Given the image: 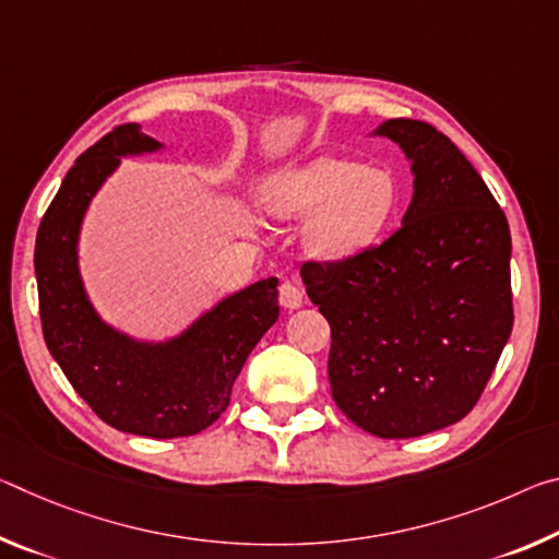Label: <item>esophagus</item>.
Instances as JSON below:
<instances>
[{"instance_id": "obj_1", "label": "esophagus", "mask_w": 559, "mask_h": 559, "mask_svg": "<svg viewBox=\"0 0 559 559\" xmlns=\"http://www.w3.org/2000/svg\"><path fill=\"white\" fill-rule=\"evenodd\" d=\"M278 300L286 310H296L302 306V290L293 281H283L278 288Z\"/></svg>"}]
</instances>
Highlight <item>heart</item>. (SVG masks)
<instances>
[{"mask_svg":"<svg viewBox=\"0 0 559 559\" xmlns=\"http://www.w3.org/2000/svg\"><path fill=\"white\" fill-rule=\"evenodd\" d=\"M392 177L353 159L320 157L273 179L266 206L283 219L310 217L306 243L316 257L345 259L370 246L394 210Z\"/></svg>","mask_w":559,"mask_h":559,"instance_id":"obj_1","label":"heart"}]
</instances>
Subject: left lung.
I'll use <instances>...</instances> for the list:
<instances>
[{
  "label": "left lung",
  "mask_w": 559,
  "mask_h": 559,
  "mask_svg": "<svg viewBox=\"0 0 559 559\" xmlns=\"http://www.w3.org/2000/svg\"><path fill=\"white\" fill-rule=\"evenodd\" d=\"M380 135L412 159L402 226L353 257L308 259L300 276L330 323L340 412L372 437L412 439L461 421L496 370L513 330L510 229L443 132L392 118Z\"/></svg>",
  "instance_id": "obj_1"
}]
</instances>
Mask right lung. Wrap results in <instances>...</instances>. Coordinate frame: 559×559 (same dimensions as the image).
I'll list each match as a JSON object with an SVG mask.
<instances>
[{
  "instance_id": "add662e5",
  "label": "right lung",
  "mask_w": 559,
  "mask_h": 559,
  "mask_svg": "<svg viewBox=\"0 0 559 559\" xmlns=\"http://www.w3.org/2000/svg\"><path fill=\"white\" fill-rule=\"evenodd\" d=\"M155 147L138 122H126L75 159L39 224L34 271L46 347L81 400L112 429L179 439L226 412L246 357L278 320V281L234 293L167 345L132 343L100 323L75 263L83 212L120 155Z\"/></svg>"
}]
</instances>
